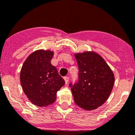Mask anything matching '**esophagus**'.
I'll return each instance as SVG.
<instances>
[{"instance_id": "esophagus-1", "label": "esophagus", "mask_w": 135, "mask_h": 135, "mask_svg": "<svg viewBox=\"0 0 135 135\" xmlns=\"http://www.w3.org/2000/svg\"><path fill=\"white\" fill-rule=\"evenodd\" d=\"M64 80H65V83H68V82L69 79H70V78H69V77H68V76H65L64 78Z\"/></svg>"}]
</instances>
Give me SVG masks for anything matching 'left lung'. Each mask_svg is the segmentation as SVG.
Instances as JSON below:
<instances>
[{"label": "left lung", "instance_id": "1", "mask_svg": "<svg viewBox=\"0 0 135 135\" xmlns=\"http://www.w3.org/2000/svg\"><path fill=\"white\" fill-rule=\"evenodd\" d=\"M78 63V81L69 84L76 105L85 110L95 109L107 101L115 81L107 63L95 52L75 55Z\"/></svg>", "mask_w": 135, "mask_h": 135}]
</instances>
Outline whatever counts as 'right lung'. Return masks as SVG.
Instances as JSON below:
<instances>
[{"label": "right lung", "mask_w": 135, "mask_h": 135, "mask_svg": "<svg viewBox=\"0 0 135 135\" xmlns=\"http://www.w3.org/2000/svg\"><path fill=\"white\" fill-rule=\"evenodd\" d=\"M54 52L38 50L28 56L20 71V83L29 100L38 107L51 105L65 81L51 64Z\"/></svg>", "instance_id": "obj_1"}]
</instances>
